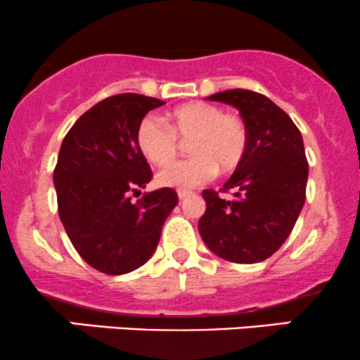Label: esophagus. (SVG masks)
Returning <instances> with one entry per match:
<instances>
[{
	"mask_svg": "<svg viewBox=\"0 0 360 360\" xmlns=\"http://www.w3.org/2000/svg\"><path fill=\"white\" fill-rule=\"evenodd\" d=\"M177 196H179V200H186L191 196V191H179L177 193Z\"/></svg>",
	"mask_w": 360,
	"mask_h": 360,
	"instance_id": "esophagus-1",
	"label": "esophagus"
}]
</instances>
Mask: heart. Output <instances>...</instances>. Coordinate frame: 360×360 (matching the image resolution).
Returning <instances> with one entry per match:
<instances>
[{
  "mask_svg": "<svg viewBox=\"0 0 360 360\" xmlns=\"http://www.w3.org/2000/svg\"><path fill=\"white\" fill-rule=\"evenodd\" d=\"M171 128L147 116L136 129V143L145 159L164 165L176 155L177 138L189 140L193 157L172 162L157 174V183L165 188L191 189L207 183L217 167L232 171L240 164L248 148V129L238 116L207 102L179 105L169 116Z\"/></svg>",
  "mask_w": 360,
  "mask_h": 360,
  "instance_id": "1",
  "label": "heart"
}]
</instances>
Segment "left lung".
Wrapping results in <instances>:
<instances>
[{"label": "left lung", "mask_w": 360, "mask_h": 360, "mask_svg": "<svg viewBox=\"0 0 360 360\" xmlns=\"http://www.w3.org/2000/svg\"><path fill=\"white\" fill-rule=\"evenodd\" d=\"M208 101L239 110L248 148L224 189V200L205 189L207 210L198 222L203 243L232 263H259L285 243L304 207L307 165L302 135L278 105L258 92L232 89Z\"/></svg>", "instance_id": "left-lung-1"}]
</instances>
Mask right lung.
Returning a JSON list of instances; mask_svg holds the SVG:
<instances>
[{
    "label": "right lung",
    "mask_w": 360,
    "mask_h": 360,
    "mask_svg": "<svg viewBox=\"0 0 360 360\" xmlns=\"http://www.w3.org/2000/svg\"><path fill=\"white\" fill-rule=\"evenodd\" d=\"M164 104L141 94L104 98L71 126L59 148L53 176L59 219L78 255L102 274H129L147 263L177 205L171 188L131 201L152 179L136 129Z\"/></svg>",
    "instance_id": "1"
}]
</instances>
